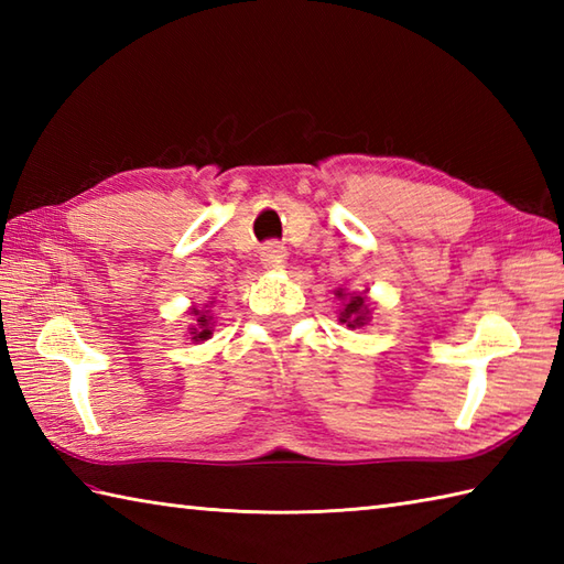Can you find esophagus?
<instances>
[{
	"label": "esophagus",
	"instance_id": "obj_1",
	"mask_svg": "<svg viewBox=\"0 0 564 564\" xmlns=\"http://www.w3.org/2000/svg\"><path fill=\"white\" fill-rule=\"evenodd\" d=\"M285 254V247L281 242H275V239H271V242L263 245V257L271 259V261H281Z\"/></svg>",
	"mask_w": 564,
	"mask_h": 564
}]
</instances>
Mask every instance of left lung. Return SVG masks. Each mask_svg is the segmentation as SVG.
<instances>
[{
    "instance_id": "left-lung-1",
    "label": "left lung",
    "mask_w": 564,
    "mask_h": 564,
    "mask_svg": "<svg viewBox=\"0 0 564 564\" xmlns=\"http://www.w3.org/2000/svg\"><path fill=\"white\" fill-rule=\"evenodd\" d=\"M337 295L341 297L344 293L337 291ZM368 315H370V310H368V301H366V297H364V295H351L349 301H346V305H344L341 322H346V327L356 329V327L368 325V319H370Z\"/></svg>"
}]
</instances>
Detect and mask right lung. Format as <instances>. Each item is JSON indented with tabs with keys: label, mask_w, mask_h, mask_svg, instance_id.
Masks as SVG:
<instances>
[{
	"label": "right lung",
	"mask_w": 564,
	"mask_h": 564,
	"mask_svg": "<svg viewBox=\"0 0 564 564\" xmlns=\"http://www.w3.org/2000/svg\"><path fill=\"white\" fill-rule=\"evenodd\" d=\"M191 315H196V327H191V334H194L196 341H203L210 337V319L206 313H200V310H194Z\"/></svg>",
	"instance_id": "add662e5"
}]
</instances>
